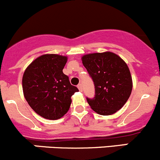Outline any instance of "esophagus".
Listing matches in <instances>:
<instances>
[{"mask_svg": "<svg viewBox=\"0 0 160 160\" xmlns=\"http://www.w3.org/2000/svg\"><path fill=\"white\" fill-rule=\"evenodd\" d=\"M77 88H78L79 90H80V91H82V84H81V83H80V84L77 85Z\"/></svg>", "mask_w": 160, "mask_h": 160, "instance_id": "esophagus-1", "label": "esophagus"}]
</instances>
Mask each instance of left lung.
I'll return each mask as SVG.
<instances>
[{"mask_svg":"<svg viewBox=\"0 0 160 160\" xmlns=\"http://www.w3.org/2000/svg\"><path fill=\"white\" fill-rule=\"evenodd\" d=\"M82 62L94 83L95 97L87 98L90 108L101 115H111L120 110L132 90L126 62L111 52L84 55Z\"/></svg>","mask_w":160,"mask_h":160,"instance_id":"obj_1","label":"left lung"}]
</instances>
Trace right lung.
<instances>
[{
	"mask_svg": "<svg viewBox=\"0 0 160 160\" xmlns=\"http://www.w3.org/2000/svg\"><path fill=\"white\" fill-rule=\"evenodd\" d=\"M67 56L45 54L28 65L22 77L25 100L38 115L57 120L67 113L71 97L79 91L62 72Z\"/></svg>",
	"mask_w": 160,
	"mask_h": 160,
	"instance_id": "1",
	"label": "right lung"
}]
</instances>
